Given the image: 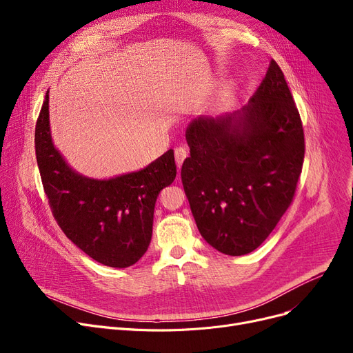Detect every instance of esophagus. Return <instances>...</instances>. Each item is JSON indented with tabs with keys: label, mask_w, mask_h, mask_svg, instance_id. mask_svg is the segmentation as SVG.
I'll list each match as a JSON object with an SVG mask.
<instances>
[{
	"label": "esophagus",
	"mask_w": 353,
	"mask_h": 353,
	"mask_svg": "<svg viewBox=\"0 0 353 353\" xmlns=\"http://www.w3.org/2000/svg\"><path fill=\"white\" fill-rule=\"evenodd\" d=\"M188 154H189V152H188L186 147H177V148H176V150H174V157H176L177 169H180L183 161H184V159L188 157Z\"/></svg>",
	"instance_id": "1"
}]
</instances>
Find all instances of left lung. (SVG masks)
Segmentation results:
<instances>
[{"label":"left lung","instance_id":"obj_1","mask_svg":"<svg viewBox=\"0 0 353 353\" xmlns=\"http://www.w3.org/2000/svg\"><path fill=\"white\" fill-rule=\"evenodd\" d=\"M186 140L181 181L200 234L225 254L253 252L290 206L305 157L302 120L281 67L270 61L243 108L192 120Z\"/></svg>","mask_w":353,"mask_h":353}]
</instances>
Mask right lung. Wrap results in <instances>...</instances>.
Masks as SVG:
<instances>
[{
    "instance_id": "1",
    "label": "right lung",
    "mask_w": 353,
    "mask_h": 353,
    "mask_svg": "<svg viewBox=\"0 0 353 353\" xmlns=\"http://www.w3.org/2000/svg\"><path fill=\"white\" fill-rule=\"evenodd\" d=\"M34 140L44 192L64 234L101 265L121 269L139 262L152 240L157 196L176 179L172 148L137 172L110 179L83 176L54 145L48 91Z\"/></svg>"
}]
</instances>
